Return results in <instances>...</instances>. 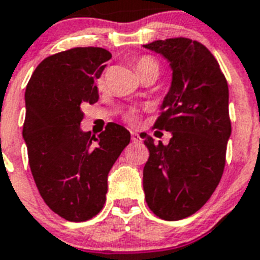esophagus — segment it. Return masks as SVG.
Instances as JSON below:
<instances>
[{
	"mask_svg": "<svg viewBox=\"0 0 260 260\" xmlns=\"http://www.w3.org/2000/svg\"><path fill=\"white\" fill-rule=\"evenodd\" d=\"M132 141L133 142H139L141 141V137L137 132H132Z\"/></svg>",
	"mask_w": 260,
	"mask_h": 260,
	"instance_id": "obj_1",
	"label": "esophagus"
}]
</instances>
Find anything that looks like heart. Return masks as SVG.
Wrapping results in <instances>:
<instances>
[{
	"mask_svg": "<svg viewBox=\"0 0 260 260\" xmlns=\"http://www.w3.org/2000/svg\"><path fill=\"white\" fill-rule=\"evenodd\" d=\"M135 70L138 73V76L143 74V73H147V72H156L159 73V65H158V62L151 57H141L139 59H137L135 62ZM105 85V77H100L98 79V87H104ZM128 121H135V114L134 113H128L127 115Z\"/></svg>",
	"mask_w": 260,
	"mask_h": 260,
	"instance_id": "obj_1",
	"label": "heart"
}]
</instances>
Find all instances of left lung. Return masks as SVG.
<instances>
[{"mask_svg": "<svg viewBox=\"0 0 260 260\" xmlns=\"http://www.w3.org/2000/svg\"><path fill=\"white\" fill-rule=\"evenodd\" d=\"M143 48L166 58L173 72L155 122L173 134L170 142L141 134L150 153L145 198L156 216L179 220L198 211L222 178L231 135L229 86L214 55L197 41L169 38Z\"/></svg>", "mask_w": 260, "mask_h": 260, "instance_id": "1", "label": "left lung"}]
</instances>
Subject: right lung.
I'll use <instances>...</instances> for the list:
<instances>
[{
	"instance_id": "1",
	"label": "right lung",
	"mask_w": 260,
	"mask_h": 260,
	"mask_svg": "<svg viewBox=\"0 0 260 260\" xmlns=\"http://www.w3.org/2000/svg\"><path fill=\"white\" fill-rule=\"evenodd\" d=\"M111 54L74 48L45 58L25 91L22 135L38 191L55 214L85 222L102 210L107 175L130 142L123 126L109 123L98 137L81 130L82 106L95 104L94 81Z\"/></svg>"
}]
</instances>
